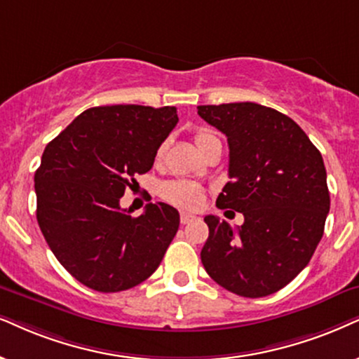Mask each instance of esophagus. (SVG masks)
<instances>
[{"label": "esophagus", "mask_w": 359, "mask_h": 359, "mask_svg": "<svg viewBox=\"0 0 359 359\" xmlns=\"http://www.w3.org/2000/svg\"><path fill=\"white\" fill-rule=\"evenodd\" d=\"M195 220V215L192 213H187V212H180V224L185 225V224H190V222Z\"/></svg>", "instance_id": "esophagus-1"}]
</instances>
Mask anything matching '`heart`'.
I'll use <instances>...</instances> for the list:
<instances>
[{
    "label": "heart",
    "mask_w": 359,
    "mask_h": 359,
    "mask_svg": "<svg viewBox=\"0 0 359 359\" xmlns=\"http://www.w3.org/2000/svg\"><path fill=\"white\" fill-rule=\"evenodd\" d=\"M195 146L198 147V151L205 154L210 151L213 146H219L220 140L215 134H212L210 130H197L194 135ZM165 144H162L157 151V158L164 156ZM161 195L164 201H167L172 205L182 207V208H197L202 203L203 198V190L198 184L190 182V180H169V182L162 184Z\"/></svg>",
    "instance_id": "obj_1"
}]
</instances>
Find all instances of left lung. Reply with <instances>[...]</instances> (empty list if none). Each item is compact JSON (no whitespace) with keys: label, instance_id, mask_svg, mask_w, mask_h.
Masks as SVG:
<instances>
[{"label":"left lung","instance_id":"obj_1","mask_svg":"<svg viewBox=\"0 0 359 359\" xmlns=\"http://www.w3.org/2000/svg\"><path fill=\"white\" fill-rule=\"evenodd\" d=\"M198 116L226 135L229 177L217 207L243 213L233 230L207 215L201 258L220 287L245 298L278 292L308 265L330 212L318 149L288 116L255 102L198 106Z\"/></svg>","mask_w":359,"mask_h":359}]
</instances>
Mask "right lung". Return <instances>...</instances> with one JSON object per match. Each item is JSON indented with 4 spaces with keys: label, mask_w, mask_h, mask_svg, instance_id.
I'll return each instance as SVG.
<instances>
[{
    "label": "right lung",
    "mask_w": 359,
    "mask_h": 359,
    "mask_svg": "<svg viewBox=\"0 0 359 359\" xmlns=\"http://www.w3.org/2000/svg\"><path fill=\"white\" fill-rule=\"evenodd\" d=\"M179 122L177 109L117 104L90 107L44 149L34 174L36 217L65 269L102 293L129 290L161 265L179 212L147 203L139 217L119 202Z\"/></svg>",
    "instance_id": "right-lung-1"
}]
</instances>
